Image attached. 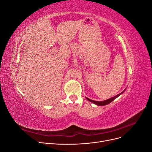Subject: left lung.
<instances>
[{"instance_id":"1","label":"left lung","mask_w":152,"mask_h":152,"mask_svg":"<svg viewBox=\"0 0 152 152\" xmlns=\"http://www.w3.org/2000/svg\"><path fill=\"white\" fill-rule=\"evenodd\" d=\"M122 93H123V92H122V93H120V94H117V95H116V96H115L114 97H112V98H110V99H107V100L103 101V102H96V101H93V100H92V99H89V98H86V99H87V100H89V102H92V103H94V104H97V105H98V106H103V105H106V104H108L112 102H113V101L115 99L117 98L118 97V96H120V95H121V94H122Z\"/></svg>"}]
</instances>
